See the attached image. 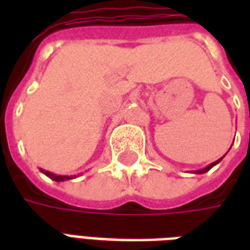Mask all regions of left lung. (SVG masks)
Wrapping results in <instances>:
<instances>
[{
    "instance_id": "left-lung-1",
    "label": "left lung",
    "mask_w": 250,
    "mask_h": 250,
    "mask_svg": "<svg viewBox=\"0 0 250 250\" xmlns=\"http://www.w3.org/2000/svg\"><path fill=\"white\" fill-rule=\"evenodd\" d=\"M224 157H225V155H224ZM224 157H222V158H224ZM222 158H220V159H218V161H215V162L210 163L209 166H206V167L201 168V170H195V171H193V173H194V174H204V173H208V171H209L210 168L213 167V166H215L217 163H220L221 161H222Z\"/></svg>"
}]
</instances>
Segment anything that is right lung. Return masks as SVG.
Returning <instances> with one entry per match:
<instances>
[{
  "instance_id": "right-lung-1",
  "label": "right lung",
  "mask_w": 250,
  "mask_h": 250,
  "mask_svg": "<svg viewBox=\"0 0 250 250\" xmlns=\"http://www.w3.org/2000/svg\"><path fill=\"white\" fill-rule=\"evenodd\" d=\"M40 171L42 174H45L46 177H49L53 181H56V182H62V181H68V179H73L77 177V175H57V174H53L51 171H46L44 168H40Z\"/></svg>"
}]
</instances>
